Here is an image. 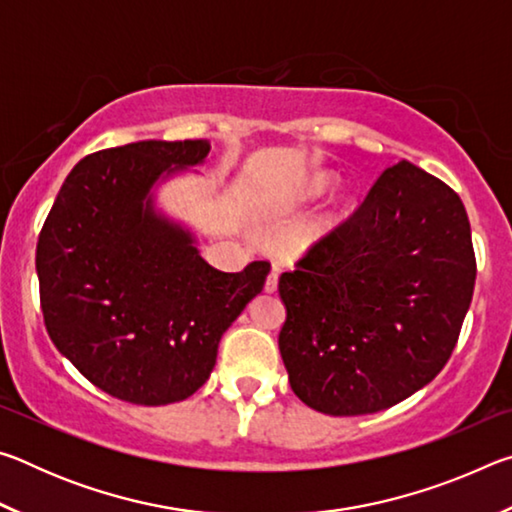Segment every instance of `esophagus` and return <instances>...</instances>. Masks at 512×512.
<instances>
[{
	"label": "esophagus",
	"mask_w": 512,
	"mask_h": 512,
	"mask_svg": "<svg viewBox=\"0 0 512 512\" xmlns=\"http://www.w3.org/2000/svg\"><path fill=\"white\" fill-rule=\"evenodd\" d=\"M264 291H266V293H275V291H277V273H275V271L266 277Z\"/></svg>",
	"instance_id": "34e87169"
}]
</instances>
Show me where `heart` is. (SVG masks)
Here are the masks:
<instances>
[{"label": "heart", "mask_w": 512, "mask_h": 512, "mask_svg": "<svg viewBox=\"0 0 512 512\" xmlns=\"http://www.w3.org/2000/svg\"><path fill=\"white\" fill-rule=\"evenodd\" d=\"M336 180H339V176H336V173H332V171L311 173V176L305 180V185H302L300 192L296 194V201H300V203L316 201V198L325 196L329 189L336 185ZM354 207H357V198L345 196L343 201L336 205V210L327 216V230H332V228H336V225H341L354 212Z\"/></svg>", "instance_id": "obj_1"}]
</instances>
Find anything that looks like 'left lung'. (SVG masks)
<instances>
[{"instance_id": "1", "label": "left lung", "mask_w": 512, "mask_h": 512, "mask_svg": "<svg viewBox=\"0 0 512 512\" xmlns=\"http://www.w3.org/2000/svg\"><path fill=\"white\" fill-rule=\"evenodd\" d=\"M474 280L461 198L415 164H393L348 221L280 275L277 343L293 393L327 415L406 400L452 357Z\"/></svg>"}]
</instances>
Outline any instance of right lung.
I'll return each instance as SVG.
<instances>
[{
  "instance_id": "obj_1",
  "label": "right lung",
  "mask_w": 512,
  "mask_h": 512,
  "mask_svg": "<svg viewBox=\"0 0 512 512\" xmlns=\"http://www.w3.org/2000/svg\"><path fill=\"white\" fill-rule=\"evenodd\" d=\"M210 142H133L83 158L42 225L36 271L58 352L117 400H187L216 363L225 329L262 293L268 262L223 273L151 189L203 164Z\"/></svg>"
}]
</instances>
